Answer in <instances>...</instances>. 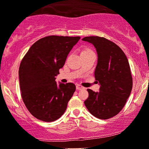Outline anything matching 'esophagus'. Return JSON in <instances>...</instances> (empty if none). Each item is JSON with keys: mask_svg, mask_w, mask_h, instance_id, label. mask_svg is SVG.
Segmentation results:
<instances>
[{"mask_svg": "<svg viewBox=\"0 0 149 149\" xmlns=\"http://www.w3.org/2000/svg\"><path fill=\"white\" fill-rule=\"evenodd\" d=\"M84 88L83 86H81L80 84H76V89H78V90H82V89H84Z\"/></svg>", "mask_w": 149, "mask_h": 149, "instance_id": "34e87169", "label": "esophagus"}]
</instances>
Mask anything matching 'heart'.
I'll use <instances>...</instances> for the list:
<instances>
[{"label":"heart","instance_id":"heart-1","mask_svg":"<svg viewBox=\"0 0 149 149\" xmlns=\"http://www.w3.org/2000/svg\"><path fill=\"white\" fill-rule=\"evenodd\" d=\"M92 52L91 50V49H85V50L82 51V52Z\"/></svg>","mask_w":149,"mask_h":149}]
</instances>
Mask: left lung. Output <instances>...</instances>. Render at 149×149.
Returning <instances> with one entry per match:
<instances>
[{
  "label": "left lung",
  "mask_w": 149,
  "mask_h": 149,
  "mask_svg": "<svg viewBox=\"0 0 149 149\" xmlns=\"http://www.w3.org/2000/svg\"><path fill=\"white\" fill-rule=\"evenodd\" d=\"M94 45L97 53L95 78L100 91L87 89L84 104L89 112L100 119H108L122 110L132 89L129 61L121 49L104 37H86L82 39Z\"/></svg>",
  "instance_id": "1"
}]
</instances>
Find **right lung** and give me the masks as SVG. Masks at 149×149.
<instances>
[{"instance_id":"add662e5","label":"right lung","mask_w":149,"mask_h":149,"mask_svg":"<svg viewBox=\"0 0 149 149\" xmlns=\"http://www.w3.org/2000/svg\"><path fill=\"white\" fill-rule=\"evenodd\" d=\"M80 37L48 36L32 45L19 65L22 97L30 113L37 119L52 122L64 114L76 91L73 83L56 81L67 55Z\"/></svg>"}]
</instances>
